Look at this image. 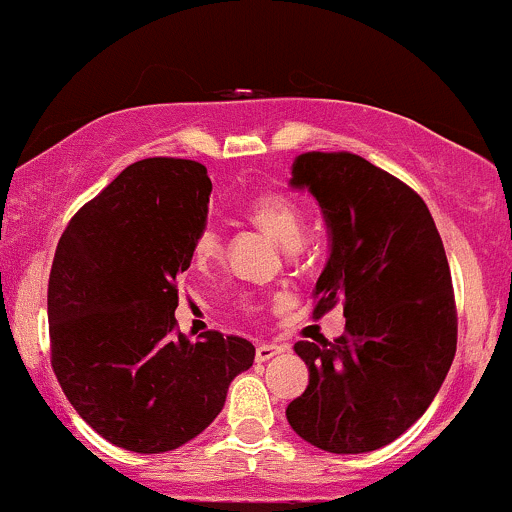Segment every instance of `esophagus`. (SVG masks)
Listing matches in <instances>:
<instances>
[{
	"instance_id": "1",
	"label": "esophagus",
	"mask_w": 512,
	"mask_h": 512,
	"mask_svg": "<svg viewBox=\"0 0 512 512\" xmlns=\"http://www.w3.org/2000/svg\"><path fill=\"white\" fill-rule=\"evenodd\" d=\"M283 346H278V344H258L256 346V361L258 364H263V361H268V359H273V356H278V354H283Z\"/></svg>"
}]
</instances>
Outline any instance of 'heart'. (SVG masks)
Segmentation results:
<instances>
[{"mask_svg": "<svg viewBox=\"0 0 512 512\" xmlns=\"http://www.w3.org/2000/svg\"><path fill=\"white\" fill-rule=\"evenodd\" d=\"M249 217L266 234H271L283 249L295 251L302 244V214L290 197L278 195H258L249 205ZM219 254V236L214 229H202L192 244V256L197 263L210 261Z\"/></svg>", "mask_w": 512, "mask_h": 512, "instance_id": "b5f03b06", "label": "heart"}]
</instances>
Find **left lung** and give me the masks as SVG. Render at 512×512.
Listing matches in <instances>:
<instances>
[{
	"instance_id": "1",
	"label": "left lung",
	"mask_w": 512,
	"mask_h": 512,
	"mask_svg": "<svg viewBox=\"0 0 512 512\" xmlns=\"http://www.w3.org/2000/svg\"><path fill=\"white\" fill-rule=\"evenodd\" d=\"M288 185L320 205L315 315L344 302L346 334L293 346L310 381L285 417L324 452H373L425 415L454 361L447 254L422 197L356 153H300Z\"/></svg>"
}]
</instances>
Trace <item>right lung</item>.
<instances>
[{"label": "right lung", "mask_w": 512, "mask_h": 512, "mask_svg": "<svg viewBox=\"0 0 512 512\" xmlns=\"http://www.w3.org/2000/svg\"><path fill=\"white\" fill-rule=\"evenodd\" d=\"M202 163L144 158L70 219L48 280L51 356L70 405L126 452L161 454L219 415L254 344L219 332L173 334L192 244L207 227Z\"/></svg>", "instance_id": "obj_1"}]
</instances>
